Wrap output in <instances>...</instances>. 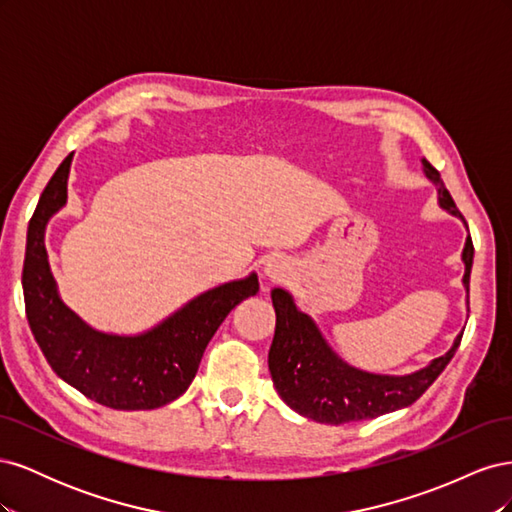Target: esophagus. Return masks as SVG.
<instances>
[{"label":"esophagus","instance_id":"1","mask_svg":"<svg viewBox=\"0 0 512 512\" xmlns=\"http://www.w3.org/2000/svg\"><path fill=\"white\" fill-rule=\"evenodd\" d=\"M288 271H290L288 262L282 260V258H271L265 265V275L269 277L271 282H282Z\"/></svg>","mask_w":512,"mask_h":512}]
</instances>
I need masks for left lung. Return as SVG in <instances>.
<instances>
[{"label": "left lung", "instance_id": "8db88e82", "mask_svg": "<svg viewBox=\"0 0 512 512\" xmlns=\"http://www.w3.org/2000/svg\"><path fill=\"white\" fill-rule=\"evenodd\" d=\"M423 168L425 175L438 185L440 205L463 218L438 170L427 160H423ZM472 258L474 245L472 237H468L466 247H463V262H466L463 284L468 290ZM271 299L277 318L269 350L273 384L294 412L312 418L316 423L344 425L367 421V418H376L414 404L442 374L444 367L451 363L463 335H457L453 348L446 354L433 359L427 367L414 371L410 376L367 374V371L354 369L339 359L324 342L314 320L299 312L286 290L275 288Z\"/></svg>", "mask_w": 512, "mask_h": 512}]
</instances>
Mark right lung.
<instances>
[{"label": "right lung", "mask_w": 512, "mask_h": 512, "mask_svg": "<svg viewBox=\"0 0 512 512\" xmlns=\"http://www.w3.org/2000/svg\"><path fill=\"white\" fill-rule=\"evenodd\" d=\"M72 153L59 164L29 220L23 297L29 329L55 374L113 410H151L188 391L211 337L230 309L254 297L258 277L228 282L183 305L143 335L94 331L59 299L44 247V228L66 205Z\"/></svg>", "instance_id": "right-lung-1"}]
</instances>
